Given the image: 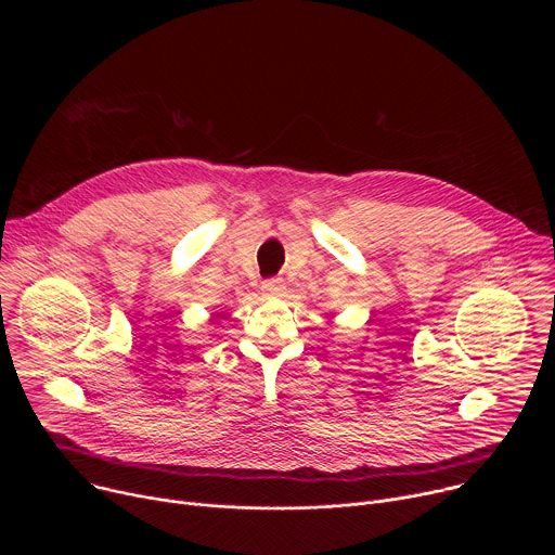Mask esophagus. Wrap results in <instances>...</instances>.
Returning <instances> with one entry per match:
<instances>
[{
    "mask_svg": "<svg viewBox=\"0 0 555 555\" xmlns=\"http://www.w3.org/2000/svg\"><path fill=\"white\" fill-rule=\"evenodd\" d=\"M261 289H263L266 296H281L285 292V281L283 279H268V281H263Z\"/></svg>",
    "mask_w": 555,
    "mask_h": 555,
    "instance_id": "1",
    "label": "esophagus"
}]
</instances>
